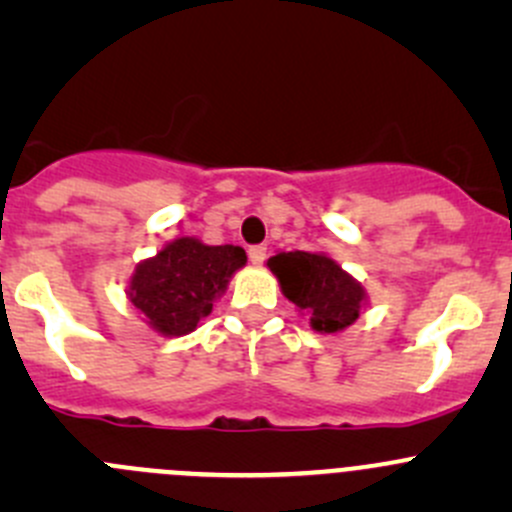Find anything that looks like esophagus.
<instances>
[{
	"instance_id": "obj_1",
	"label": "esophagus",
	"mask_w": 512,
	"mask_h": 512,
	"mask_svg": "<svg viewBox=\"0 0 512 512\" xmlns=\"http://www.w3.org/2000/svg\"><path fill=\"white\" fill-rule=\"evenodd\" d=\"M247 255H250V262L252 265H262L267 257V247L265 245H252L250 250H247Z\"/></svg>"
}]
</instances>
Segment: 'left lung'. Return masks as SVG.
Listing matches in <instances>:
<instances>
[{"instance_id":"left-lung-1","label":"left lung","mask_w":512,"mask_h":512,"mask_svg":"<svg viewBox=\"0 0 512 512\" xmlns=\"http://www.w3.org/2000/svg\"><path fill=\"white\" fill-rule=\"evenodd\" d=\"M267 267L280 280L282 294L307 312L314 332L334 334L359 319L366 302L364 287L349 277L332 257L314 252H277Z\"/></svg>"}]
</instances>
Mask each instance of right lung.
<instances>
[{"instance_id":"add662e5","label":"right lung","mask_w":512,"mask_h":512,"mask_svg":"<svg viewBox=\"0 0 512 512\" xmlns=\"http://www.w3.org/2000/svg\"><path fill=\"white\" fill-rule=\"evenodd\" d=\"M245 262L242 247L180 237L136 267L128 297L156 332L183 337L213 312V302Z\"/></svg>"}]
</instances>
